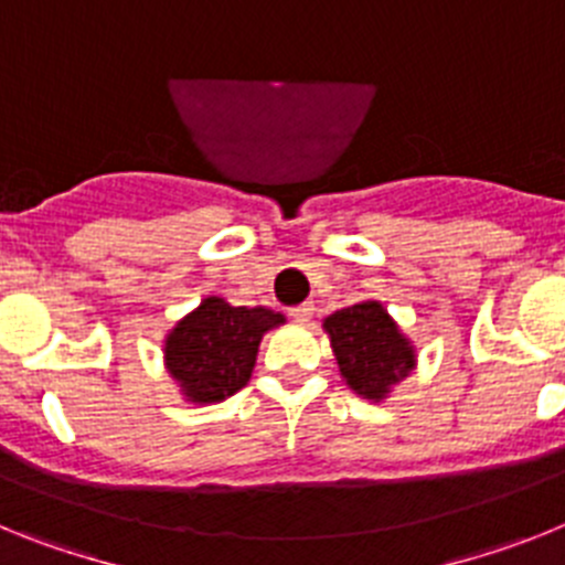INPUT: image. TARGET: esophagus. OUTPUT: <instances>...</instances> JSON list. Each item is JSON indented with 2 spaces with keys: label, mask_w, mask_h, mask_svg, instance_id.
<instances>
[{
  "label": "esophagus",
  "mask_w": 565,
  "mask_h": 565,
  "mask_svg": "<svg viewBox=\"0 0 565 565\" xmlns=\"http://www.w3.org/2000/svg\"><path fill=\"white\" fill-rule=\"evenodd\" d=\"M291 317L297 319V322H311L313 302H299V306H294L291 308Z\"/></svg>",
  "instance_id": "esophagus-1"
}]
</instances>
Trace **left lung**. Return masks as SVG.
<instances>
[{"mask_svg": "<svg viewBox=\"0 0 565 565\" xmlns=\"http://www.w3.org/2000/svg\"><path fill=\"white\" fill-rule=\"evenodd\" d=\"M322 328L331 337L339 373L364 398H384L416 364L413 344L376 299L331 313Z\"/></svg>", "mask_w": 565, "mask_h": 565, "instance_id": "left-lung-1", "label": "left lung"}]
</instances>
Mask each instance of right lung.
<instances>
[{
  "mask_svg": "<svg viewBox=\"0 0 565 565\" xmlns=\"http://www.w3.org/2000/svg\"><path fill=\"white\" fill-rule=\"evenodd\" d=\"M282 313L268 308L228 306L206 297L169 331L167 371L181 384L189 402L212 404L246 387L252 379L263 333L282 326Z\"/></svg>",
  "mask_w": 565,
  "mask_h": 565,
  "instance_id": "obj_1",
  "label": "right lung"
}]
</instances>
